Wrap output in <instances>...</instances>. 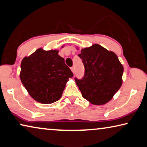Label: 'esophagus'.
Returning a JSON list of instances; mask_svg holds the SVG:
<instances>
[{
    "mask_svg": "<svg viewBox=\"0 0 147 147\" xmlns=\"http://www.w3.org/2000/svg\"><path fill=\"white\" fill-rule=\"evenodd\" d=\"M71 71L73 72V73H74V67H71Z\"/></svg>",
    "mask_w": 147,
    "mask_h": 147,
    "instance_id": "34e87169",
    "label": "esophagus"
}]
</instances>
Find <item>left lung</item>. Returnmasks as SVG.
Masks as SVG:
<instances>
[{
	"instance_id": "8db88e82",
	"label": "left lung",
	"mask_w": 147,
	"mask_h": 147,
	"mask_svg": "<svg viewBox=\"0 0 147 147\" xmlns=\"http://www.w3.org/2000/svg\"><path fill=\"white\" fill-rule=\"evenodd\" d=\"M78 56L84 65L85 74L82 80H75L82 97L95 105L108 103L123 82L124 67L118 56L98 44L82 48Z\"/></svg>"
}]
</instances>
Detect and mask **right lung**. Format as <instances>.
<instances>
[{"label": "right lung", "instance_id": "right-lung-1", "mask_svg": "<svg viewBox=\"0 0 147 147\" xmlns=\"http://www.w3.org/2000/svg\"><path fill=\"white\" fill-rule=\"evenodd\" d=\"M58 52L40 48L21 63L20 80L30 96L38 103L51 104L60 99L69 78L73 76Z\"/></svg>", "mask_w": 147, "mask_h": 147}]
</instances>
